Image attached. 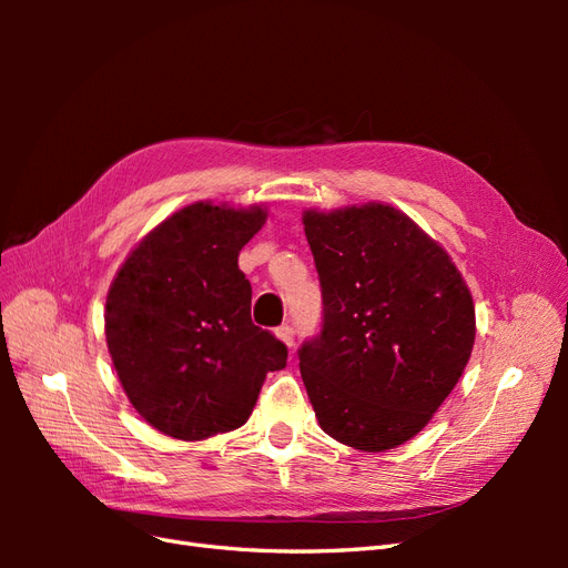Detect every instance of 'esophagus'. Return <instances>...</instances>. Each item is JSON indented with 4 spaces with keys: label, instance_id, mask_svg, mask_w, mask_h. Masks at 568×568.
I'll list each match as a JSON object with an SVG mask.
<instances>
[{
    "label": "esophagus",
    "instance_id": "34e87169",
    "mask_svg": "<svg viewBox=\"0 0 568 568\" xmlns=\"http://www.w3.org/2000/svg\"><path fill=\"white\" fill-rule=\"evenodd\" d=\"M274 336H277L284 346H294V329H291L288 324H282V326H277V329H274Z\"/></svg>",
    "mask_w": 568,
    "mask_h": 568
}]
</instances>
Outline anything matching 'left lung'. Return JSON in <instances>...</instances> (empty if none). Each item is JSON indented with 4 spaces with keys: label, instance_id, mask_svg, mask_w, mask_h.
Returning <instances> with one entry per match:
<instances>
[{
    "label": "left lung",
    "instance_id": "8db88e82",
    "mask_svg": "<svg viewBox=\"0 0 568 568\" xmlns=\"http://www.w3.org/2000/svg\"><path fill=\"white\" fill-rule=\"evenodd\" d=\"M324 301L301 376L324 434L384 453L415 438L467 367L476 313L453 257L390 203L303 211Z\"/></svg>",
    "mask_w": 568,
    "mask_h": 568
}]
</instances>
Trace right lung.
Returning a JSON list of instances; mask_svg holds the SVG:
<instances>
[{"label": "right lung", "instance_id": "add662e5", "mask_svg": "<svg viewBox=\"0 0 568 568\" xmlns=\"http://www.w3.org/2000/svg\"><path fill=\"white\" fill-rule=\"evenodd\" d=\"M265 205L196 201L140 239L106 296V346L128 400L156 432L205 440L244 426L286 346L251 322L239 251Z\"/></svg>", "mask_w": 568, "mask_h": 568}]
</instances>
